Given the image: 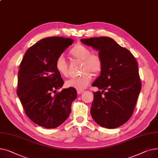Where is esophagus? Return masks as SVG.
Listing matches in <instances>:
<instances>
[{
    "label": "esophagus",
    "instance_id": "34e87169",
    "mask_svg": "<svg viewBox=\"0 0 158 158\" xmlns=\"http://www.w3.org/2000/svg\"><path fill=\"white\" fill-rule=\"evenodd\" d=\"M84 91L83 90H79V89H77V93L78 94H81L82 92Z\"/></svg>",
    "mask_w": 158,
    "mask_h": 158
}]
</instances>
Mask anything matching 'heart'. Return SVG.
<instances>
[{
  "instance_id": "heart-1",
  "label": "heart",
  "mask_w": 158,
  "mask_h": 158,
  "mask_svg": "<svg viewBox=\"0 0 158 158\" xmlns=\"http://www.w3.org/2000/svg\"><path fill=\"white\" fill-rule=\"evenodd\" d=\"M69 53L73 57L82 61L80 69L81 75L73 77L66 81L68 87L82 90L87 87L92 79V75H98L103 69V61L98 53H91L90 50L81 44L75 45L70 50ZM55 68L60 75L67 77L69 75L68 65L63 55H59L55 61Z\"/></svg>"
}]
</instances>
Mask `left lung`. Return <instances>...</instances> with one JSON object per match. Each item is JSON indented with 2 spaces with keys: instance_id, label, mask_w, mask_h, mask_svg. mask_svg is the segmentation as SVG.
<instances>
[{
  "instance_id": "1",
  "label": "left lung",
  "mask_w": 158,
  "mask_h": 158,
  "mask_svg": "<svg viewBox=\"0 0 158 158\" xmlns=\"http://www.w3.org/2000/svg\"><path fill=\"white\" fill-rule=\"evenodd\" d=\"M99 51L103 61L100 76L92 86L94 92L90 114L99 126L108 129L123 125L133 113L142 83L133 54L108 37L81 39Z\"/></svg>"
}]
</instances>
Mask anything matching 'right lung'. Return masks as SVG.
Segmentation results:
<instances>
[{
  "label": "right lung",
  "instance_id": "1",
  "mask_svg": "<svg viewBox=\"0 0 158 158\" xmlns=\"http://www.w3.org/2000/svg\"><path fill=\"white\" fill-rule=\"evenodd\" d=\"M73 41L63 37L41 40L27 50L20 63L17 95L27 117L41 127L52 129L62 124L77 98L75 88L57 92L64 81L55 61Z\"/></svg>",
  "mask_w": 158,
  "mask_h": 158
}]
</instances>
